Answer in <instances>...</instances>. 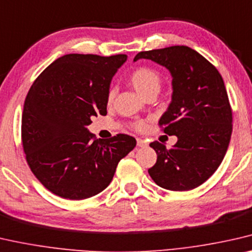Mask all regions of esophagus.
Here are the masks:
<instances>
[{
    "label": "esophagus",
    "mask_w": 252,
    "mask_h": 252,
    "mask_svg": "<svg viewBox=\"0 0 252 252\" xmlns=\"http://www.w3.org/2000/svg\"><path fill=\"white\" fill-rule=\"evenodd\" d=\"M137 146H138V147H145V146H147V141L144 140V139L138 138L137 139Z\"/></svg>",
    "instance_id": "obj_1"
}]
</instances>
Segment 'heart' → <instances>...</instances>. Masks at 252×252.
<instances>
[{
    "label": "heart",
    "mask_w": 252,
    "mask_h": 252,
    "mask_svg": "<svg viewBox=\"0 0 252 252\" xmlns=\"http://www.w3.org/2000/svg\"><path fill=\"white\" fill-rule=\"evenodd\" d=\"M127 82L139 95L145 98L149 94H157L160 88V78L159 73L156 70L152 69L149 66H138L134 69L130 76L127 77ZM114 99V90H110L107 94V104H112ZM134 129L141 130L144 129V123L137 122L133 125Z\"/></svg>",
    "instance_id": "heart-1"
}]
</instances>
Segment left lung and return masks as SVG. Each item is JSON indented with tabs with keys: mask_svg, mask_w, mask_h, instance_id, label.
<instances>
[{
	"mask_svg": "<svg viewBox=\"0 0 252 252\" xmlns=\"http://www.w3.org/2000/svg\"><path fill=\"white\" fill-rule=\"evenodd\" d=\"M147 59L172 76V102L159 126L178 141L171 149L158 141L148 173L164 189L187 191L202 185L222 163L232 134V108L223 78L212 63L192 48L171 46L140 52L133 61Z\"/></svg>",
	"mask_w": 252,
	"mask_h": 252,
	"instance_id": "8db88e82",
	"label": "left lung"
}]
</instances>
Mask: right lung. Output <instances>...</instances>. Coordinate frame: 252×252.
Wrapping results in <instances>:
<instances>
[{
    "label": "right lung",
    "mask_w": 252,
    "mask_h": 252,
    "mask_svg": "<svg viewBox=\"0 0 252 252\" xmlns=\"http://www.w3.org/2000/svg\"><path fill=\"white\" fill-rule=\"evenodd\" d=\"M126 54H66L51 63L26 97L21 138L26 159L39 182L59 197L87 199L113 179L136 139H94L87 126L106 115L107 94Z\"/></svg>",
    "instance_id": "1"
}]
</instances>
